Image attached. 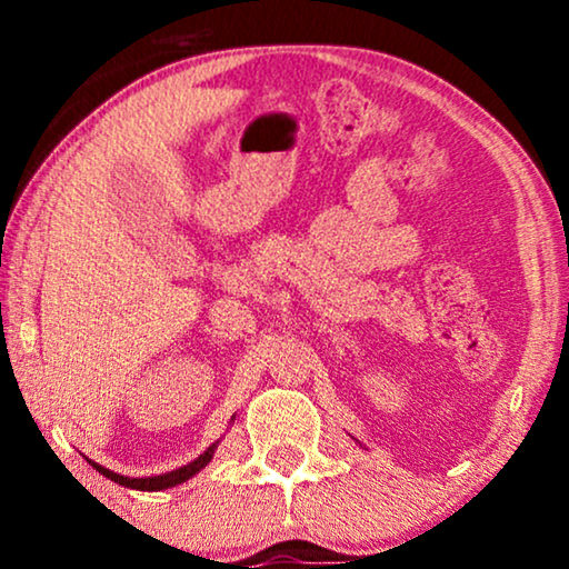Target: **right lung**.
<instances>
[{
  "label": "right lung",
  "instance_id": "add662e5",
  "mask_svg": "<svg viewBox=\"0 0 569 569\" xmlns=\"http://www.w3.org/2000/svg\"><path fill=\"white\" fill-rule=\"evenodd\" d=\"M212 453H214V446L207 448L204 453H201L197 461H191L189 466H181V469H176V471H170V473H162V477H147V479H129V477H121V473H113V471L103 469V466H98V463H92V461L90 463H92V469L100 471V473H103V477H108L111 481H116V485H123V487H131V489H142V492H158V489L176 487V485H181V481L191 479L193 473L201 471L209 461H212Z\"/></svg>",
  "mask_w": 569,
  "mask_h": 569
}]
</instances>
